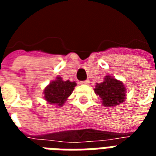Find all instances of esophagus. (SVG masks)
<instances>
[{"label":"esophagus","mask_w":156,"mask_h":156,"mask_svg":"<svg viewBox=\"0 0 156 156\" xmlns=\"http://www.w3.org/2000/svg\"><path fill=\"white\" fill-rule=\"evenodd\" d=\"M89 83V80H85V81L80 82V84H88Z\"/></svg>","instance_id":"1"}]
</instances>
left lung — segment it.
Segmentation results:
<instances>
[{
	"label": "left lung",
	"mask_w": 156,
	"mask_h": 156,
	"mask_svg": "<svg viewBox=\"0 0 156 156\" xmlns=\"http://www.w3.org/2000/svg\"><path fill=\"white\" fill-rule=\"evenodd\" d=\"M94 92L101 98L105 107L117 106L126 98V88L124 83L110 75L105 76L104 82L96 83Z\"/></svg>",
	"instance_id": "obj_1"
}]
</instances>
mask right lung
<instances>
[{
    "instance_id": "right-lung-1",
    "label": "right lung",
    "mask_w": 156,
    "mask_h": 156,
    "mask_svg": "<svg viewBox=\"0 0 156 156\" xmlns=\"http://www.w3.org/2000/svg\"><path fill=\"white\" fill-rule=\"evenodd\" d=\"M76 85L75 82L63 81L61 77H57L56 80L51 81L45 88L43 91L45 100L48 104L62 107L72 94Z\"/></svg>"
}]
</instances>
